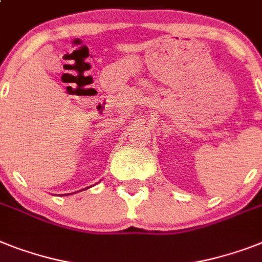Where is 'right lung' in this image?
Returning <instances> with one entry per match:
<instances>
[{
  "instance_id": "obj_1",
  "label": "right lung",
  "mask_w": 262,
  "mask_h": 262,
  "mask_svg": "<svg viewBox=\"0 0 262 262\" xmlns=\"http://www.w3.org/2000/svg\"><path fill=\"white\" fill-rule=\"evenodd\" d=\"M87 188H89V187H87ZM66 195H70V193H66Z\"/></svg>"
}]
</instances>
